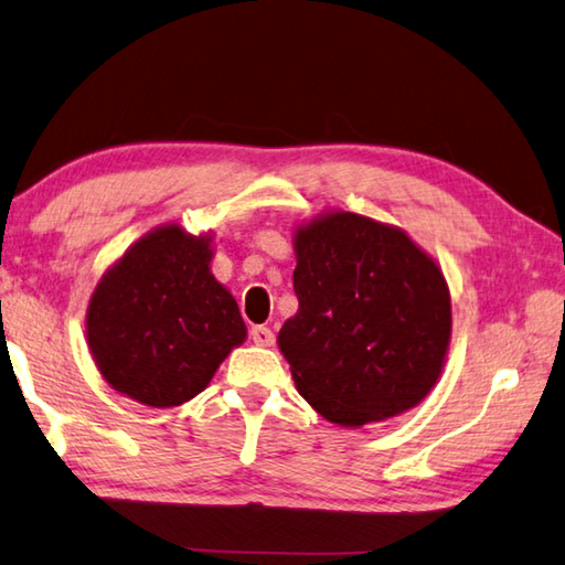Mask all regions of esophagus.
Segmentation results:
<instances>
[{
  "instance_id": "esophagus-1",
  "label": "esophagus",
  "mask_w": 565,
  "mask_h": 565,
  "mask_svg": "<svg viewBox=\"0 0 565 565\" xmlns=\"http://www.w3.org/2000/svg\"><path fill=\"white\" fill-rule=\"evenodd\" d=\"M250 340L255 344H260V348H270V344L275 342V332L270 328H265V324H255V328L250 330Z\"/></svg>"
}]
</instances>
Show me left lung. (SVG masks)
Segmentation results:
<instances>
[{
	"label": "left lung",
	"instance_id": "8db88e82",
	"mask_svg": "<svg viewBox=\"0 0 565 565\" xmlns=\"http://www.w3.org/2000/svg\"><path fill=\"white\" fill-rule=\"evenodd\" d=\"M295 255L300 308L277 344L302 397L340 427L417 407L451 338L439 265L399 227L344 211L302 225Z\"/></svg>",
	"mask_w": 565,
	"mask_h": 565
}]
</instances>
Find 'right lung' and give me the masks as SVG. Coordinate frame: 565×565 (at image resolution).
Listing matches in <instances>:
<instances>
[{
  "label": "right lung",
  "mask_w": 565,
  "mask_h": 565,
  "mask_svg": "<svg viewBox=\"0 0 565 565\" xmlns=\"http://www.w3.org/2000/svg\"><path fill=\"white\" fill-rule=\"evenodd\" d=\"M211 235L156 227L96 285L86 338L102 377L156 409L201 394L245 340L237 302L211 273Z\"/></svg>",
  "instance_id": "right-lung-1"
}]
</instances>
